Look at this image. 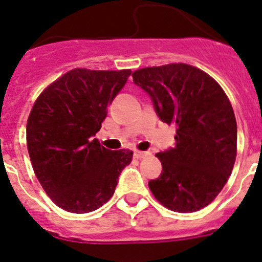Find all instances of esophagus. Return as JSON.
I'll list each match as a JSON object with an SVG mask.
<instances>
[{"label":"esophagus","instance_id":"obj_1","mask_svg":"<svg viewBox=\"0 0 262 262\" xmlns=\"http://www.w3.org/2000/svg\"><path fill=\"white\" fill-rule=\"evenodd\" d=\"M151 154L150 151H141V150H135V152H134V156H135V158H144V157H148Z\"/></svg>","mask_w":262,"mask_h":262}]
</instances>
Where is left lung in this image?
Wrapping results in <instances>:
<instances>
[{
	"label": "left lung",
	"instance_id": "left-lung-1",
	"mask_svg": "<svg viewBox=\"0 0 262 262\" xmlns=\"http://www.w3.org/2000/svg\"><path fill=\"white\" fill-rule=\"evenodd\" d=\"M133 78L150 95L161 120L176 125L174 147L156 154L162 173L148 188L169 210H202L223 189L237 157L229 97L211 75L187 63L139 69Z\"/></svg>",
	"mask_w": 262,
	"mask_h": 262
}]
</instances>
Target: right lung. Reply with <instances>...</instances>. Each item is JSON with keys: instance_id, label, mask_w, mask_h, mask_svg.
Wrapping results in <instances>:
<instances>
[{"instance_id": "obj_1", "label": "right lung", "mask_w": 262, "mask_h": 262, "mask_svg": "<svg viewBox=\"0 0 262 262\" xmlns=\"http://www.w3.org/2000/svg\"><path fill=\"white\" fill-rule=\"evenodd\" d=\"M129 74L128 69H73L33 104L27 121L29 158L46 193L62 210L86 214L100 208L133 161L131 150L112 151L93 139Z\"/></svg>"}]
</instances>
